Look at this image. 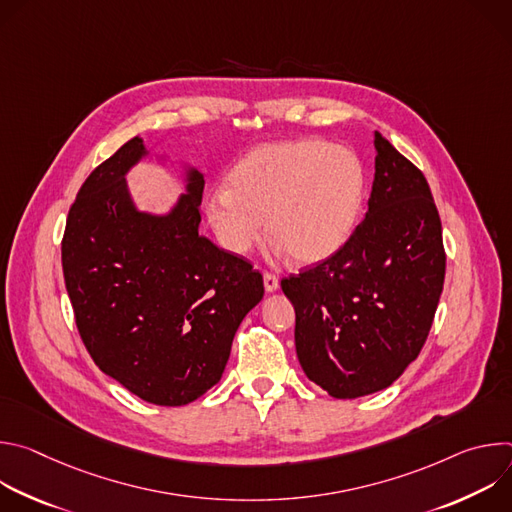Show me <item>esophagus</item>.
I'll list each match as a JSON object with an SVG mask.
<instances>
[{
	"mask_svg": "<svg viewBox=\"0 0 512 512\" xmlns=\"http://www.w3.org/2000/svg\"><path fill=\"white\" fill-rule=\"evenodd\" d=\"M263 285H265V289H267V291H275V289L279 287V279H277V275H273V273L265 271V273H263Z\"/></svg>",
	"mask_w": 512,
	"mask_h": 512,
	"instance_id": "obj_1",
	"label": "esophagus"
}]
</instances>
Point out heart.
I'll return each mask as SVG.
<instances>
[{"label": "heart", "mask_w": 512, "mask_h": 512, "mask_svg": "<svg viewBox=\"0 0 512 512\" xmlns=\"http://www.w3.org/2000/svg\"><path fill=\"white\" fill-rule=\"evenodd\" d=\"M367 196L360 158L322 139L267 143L235 164L206 200L212 233L227 253L247 255L265 231L300 265L336 255L352 237Z\"/></svg>", "instance_id": "b5f03b06"}]
</instances>
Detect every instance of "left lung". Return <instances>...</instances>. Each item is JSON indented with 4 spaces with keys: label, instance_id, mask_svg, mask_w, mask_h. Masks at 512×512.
<instances>
[{
    "label": "left lung",
    "instance_id": "left-lung-1",
    "mask_svg": "<svg viewBox=\"0 0 512 512\" xmlns=\"http://www.w3.org/2000/svg\"><path fill=\"white\" fill-rule=\"evenodd\" d=\"M369 212L326 261L281 279L304 373L336 399L387 389L421 352L446 277L440 212L421 170L375 135Z\"/></svg>",
    "mask_w": 512,
    "mask_h": 512
}]
</instances>
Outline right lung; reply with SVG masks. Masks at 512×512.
I'll use <instances>...</instances> for the list:
<instances>
[{
    "instance_id": "1",
    "label": "right lung",
    "mask_w": 512,
    "mask_h": 512,
    "mask_svg": "<svg viewBox=\"0 0 512 512\" xmlns=\"http://www.w3.org/2000/svg\"><path fill=\"white\" fill-rule=\"evenodd\" d=\"M143 154L133 137L83 182L66 216L62 273L97 367L143 401L180 407L221 381L263 277L198 235L196 170L168 216L135 210L125 172Z\"/></svg>"
}]
</instances>
